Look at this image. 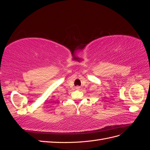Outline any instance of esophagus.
I'll list each match as a JSON object with an SVG mask.
<instances>
[{
  "instance_id": "obj_1",
  "label": "esophagus",
  "mask_w": 150,
  "mask_h": 150,
  "mask_svg": "<svg viewBox=\"0 0 150 150\" xmlns=\"http://www.w3.org/2000/svg\"><path fill=\"white\" fill-rule=\"evenodd\" d=\"M80 88H79V86H76V89H79Z\"/></svg>"
}]
</instances>
